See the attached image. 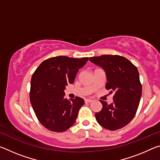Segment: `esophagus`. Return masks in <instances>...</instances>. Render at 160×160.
Instances as JSON below:
<instances>
[{
  "label": "esophagus",
  "instance_id": "obj_1",
  "mask_svg": "<svg viewBox=\"0 0 160 160\" xmlns=\"http://www.w3.org/2000/svg\"><path fill=\"white\" fill-rule=\"evenodd\" d=\"M85 103H90V102H92V100L89 99H85Z\"/></svg>",
  "mask_w": 160,
  "mask_h": 160
}]
</instances>
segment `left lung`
Returning <instances> with one entry per match:
<instances>
[{"mask_svg": "<svg viewBox=\"0 0 160 160\" xmlns=\"http://www.w3.org/2000/svg\"><path fill=\"white\" fill-rule=\"evenodd\" d=\"M106 73V89L113 92V103L102 101V109L95 113L97 122L110 131H116L131 122L136 113L142 95L138 68L128 59L120 56L103 55L90 57Z\"/></svg>", "mask_w": 160, "mask_h": 160, "instance_id": "obj_1", "label": "left lung"}]
</instances>
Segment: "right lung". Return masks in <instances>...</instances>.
<instances>
[{
	"label": "right lung",
	"instance_id": "obj_1",
	"mask_svg": "<svg viewBox=\"0 0 160 160\" xmlns=\"http://www.w3.org/2000/svg\"><path fill=\"white\" fill-rule=\"evenodd\" d=\"M88 61V57H53L43 61L32 75L31 104L38 120L49 131H65L76 121L85 101L78 97L65 98L64 90L68 84L74 82L78 70Z\"/></svg>",
	"mask_w": 160,
	"mask_h": 160
}]
</instances>
